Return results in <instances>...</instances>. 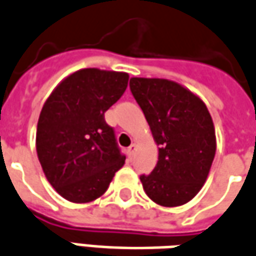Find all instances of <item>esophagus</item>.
<instances>
[{
  "mask_svg": "<svg viewBox=\"0 0 256 256\" xmlns=\"http://www.w3.org/2000/svg\"><path fill=\"white\" fill-rule=\"evenodd\" d=\"M136 150H137V146H136V144H132V146H130L128 148V156H130V158H132V156H133V155H134V152H136Z\"/></svg>",
  "mask_w": 256,
  "mask_h": 256,
  "instance_id": "obj_1",
  "label": "esophagus"
}]
</instances>
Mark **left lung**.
I'll use <instances>...</instances> for the list:
<instances>
[{"label": "left lung", "mask_w": 256, "mask_h": 256, "mask_svg": "<svg viewBox=\"0 0 256 256\" xmlns=\"http://www.w3.org/2000/svg\"><path fill=\"white\" fill-rule=\"evenodd\" d=\"M130 90L144 112L158 146L142 188L160 206L191 201L206 182L216 152L215 126L206 105L184 86L168 78H130Z\"/></svg>", "instance_id": "8db88e82"}]
</instances>
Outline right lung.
Instances as JSON below:
<instances>
[{"label": "right lung", "instance_id": "right-lung-1", "mask_svg": "<svg viewBox=\"0 0 256 256\" xmlns=\"http://www.w3.org/2000/svg\"><path fill=\"white\" fill-rule=\"evenodd\" d=\"M128 74L97 68L66 76L40 112L36 150L46 178L62 198L91 202L108 190L126 156L105 112L122 97Z\"/></svg>", "mask_w": 256, "mask_h": 256}]
</instances>
